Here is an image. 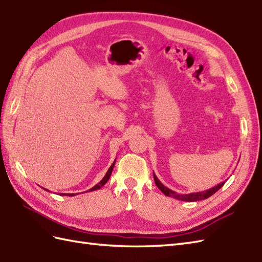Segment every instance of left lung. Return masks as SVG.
I'll use <instances>...</instances> for the list:
<instances>
[{
	"instance_id": "left-lung-1",
	"label": "left lung",
	"mask_w": 262,
	"mask_h": 262,
	"mask_svg": "<svg viewBox=\"0 0 262 262\" xmlns=\"http://www.w3.org/2000/svg\"><path fill=\"white\" fill-rule=\"evenodd\" d=\"M153 178H155V182L157 184V187L160 189L162 192L168 195V196H171V198H174V199H178V200H181V201H187V202H193V201H199V200H205L207 199V198L211 196L213 193H215L216 191H218L221 187H223V184H225V182H221L219 183L218 186H215L211 189H209L207 191H202V192H193V193H189V194H179L174 192V191L170 190L169 188L164 187L163 184L159 181V179L157 178V176L153 173Z\"/></svg>"
}]
</instances>
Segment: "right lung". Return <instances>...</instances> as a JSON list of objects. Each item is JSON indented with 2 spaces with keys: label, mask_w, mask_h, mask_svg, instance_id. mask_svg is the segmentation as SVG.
Listing matches in <instances>:
<instances>
[{
  "label": "right lung",
  "mask_w": 262,
  "mask_h": 262,
  "mask_svg": "<svg viewBox=\"0 0 262 262\" xmlns=\"http://www.w3.org/2000/svg\"><path fill=\"white\" fill-rule=\"evenodd\" d=\"M114 164H116V161H114L112 164H111V167L109 168V170H107V172L105 173V176H104V178L103 179H102L98 184H95V186L93 187V188H91L90 190L89 191H94V190H99V189H101L102 187L104 186V184L107 182V180L110 179V176H111V173H112V170H113V167H114ZM47 190V189H46ZM48 191V190H47ZM61 195H69V196H73V195H75L76 193H60Z\"/></svg>",
  "instance_id": "right-lung-1"
}]
</instances>
